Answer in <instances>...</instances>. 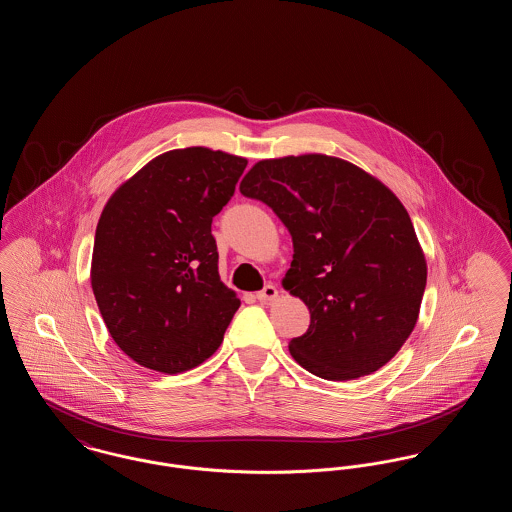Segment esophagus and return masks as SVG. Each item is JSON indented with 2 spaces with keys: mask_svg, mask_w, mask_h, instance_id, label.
<instances>
[{
  "mask_svg": "<svg viewBox=\"0 0 512 512\" xmlns=\"http://www.w3.org/2000/svg\"><path fill=\"white\" fill-rule=\"evenodd\" d=\"M276 297H278V290H276V286H272V284H267L261 292H257V299L263 301V303L274 301Z\"/></svg>",
  "mask_w": 512,
  "mask_h": 512,
  "instance_id": "esophagus-1",
  "label": "esophagus"
}]
</instances>
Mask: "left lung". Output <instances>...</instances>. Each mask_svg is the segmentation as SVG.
Masks as SVG:
<instances>
[{
  "label": "left lung",
  "instance_id": "1",
  "mask_svg": "<svg viewBox=\"0 0 512 512\" xmlns=\"http://www.w3.org/2000/svg\"><path fill=\"white\" fill-rule=\"evenodd\" d=\"M293 242L282 280L311 313L293 359L324 380H355L391 361L413 332L426 259L401 201L368 172L328 155L259 161L240 184Z\"/></svg>",
  "mask_w": 512,
  "mask_h": 512
}]
</instances>
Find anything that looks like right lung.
<instances>
[{
  "label": "right lung",
  "mask_w": 512,
  "mask_h": 512,
  "mask_svg": "<svg viewBox=\"0 0 512 512\" xmlns=\"http://www.w3.org/2000/svg\"><path fill=\"white\" fill-rule=\"evenodd\" d=\"M245 167L207 147L172 149L107 201L92 290L111 338L138 365L178 374L219 349L240 299L220 282L211 224Z\"/></svg>",
  "instance_id": "1"
}]
</instances>
